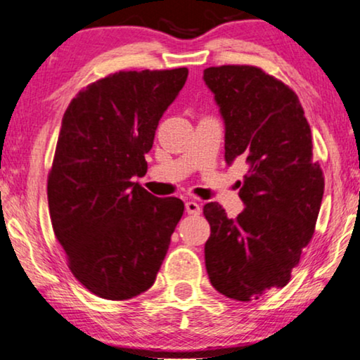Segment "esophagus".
I'll return each instance as SVG.
<instances>
[{"mask_svg": "<svg viewBox=\"0 0 360 360\" xmlns=\"http://www.w3.org/2000/svg\"><path fill=\"white\" fill-rule=\"evenodd\" d=\"M186 212L198 215L200 214V205L195 202V200H188V202H186Z\"/></svg>", "mask_w": 360, "mask_h": 360, "instance_id": "1", "label": "esophagus"}]
</instances>
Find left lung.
<instances>
[{"label": "left lung", "mask_w": 360, "mask_h": 360, "mask_svg": "<svg viewBox=\"0 0 360 360\" xmlns=\"http://www.w3.org/2000/svg\"><path fill=\"white\" fill-rule=\"evenodd\" d=\"M225 124V161L243 160L240 186L245 209L229 219L209 202L205 268L219 293L237 301L258 300L283 288L314 233L324 176L313 161L311 128L298 95L253 65L204 70Z\"/></svg>", "instance_id": "1"}]
</instances>
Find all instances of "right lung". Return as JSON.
<instances>
[{
    "label": "right lung",
    "mask_w": 360,
    "mask_h": 360,
    "mask_svg": "<svg viewBox=\"0 0 360 360\" xmlns=\"http://www.w3.org/2000/svg\"><path fill=\"white\" fill-rule=\"evenodd\" d=\"M188 69L117 72L72 98L47 179L52 229L70 271L105 300L155 283L184 202L160 199L133 177L148 169L158 123Z\"/></svg>",
    "instance_id": "obj_1"
}]
</instances>
